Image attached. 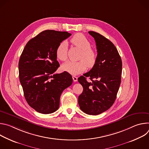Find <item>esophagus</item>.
Returning a JSON list of instances; mask_svg holds the SVG:
<instances>
[{
	"label": "esophagus",
	"instance_id": "esophagus-1",
	"mask_svg": "<svg viewBox=\"0 0 149 149\" xmlns=\"http://www.w3.org/2000/svg\"><path fill=\"white\" fill-rule=\"evenodd\" d=\"M72 78H73V81L74 82H76V81H78V78L77 77H75V76H72Z\"/></svg>",
	"mask_w": 149,
	"mask_h": 149
}]
</instances>
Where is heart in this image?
<instances>
[{"mask_svg":"<svg viewBox=\"0 0 149 149\" xmlns=\"http://www.w3.org/2000/svg\"><path fill=\"white\" fill-rule=\"evenodd\" d=\"M72 44L82 50L78 62L68 61L62 65V69L70 74L76 75L86 71L87 66L92 68L97 61L96 52L91 48V45L89 40L82 33L75 34L71 39ZM56 58L61 61H65L68 58L67 44L63 41L58 45L56 49Z\"/></svg>","mask_w":149,"mask_h":149,"instance_id":"b5f03b06","label":"heart"}]
</instances>
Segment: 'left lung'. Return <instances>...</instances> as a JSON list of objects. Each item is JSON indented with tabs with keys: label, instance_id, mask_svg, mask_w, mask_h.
<instances>
[{
	"label": "left lung",
	"instance_id": "1",
	"mask_svg": "<svg viewBox=\"0 0 149 149\" xmlns=\"http://www.w3.org/2000/svg\"><path fill=\"white\" fill-rule=\"evenodd\" d=\"M88 33L95 39L97 58L93 68L78 79L83 87L78 104L83 112L95 116L109 109L116 100L121 83L122 61L110 40L94 31ZM87 77L91 82L86 81Z\"/></svg>",
	"mask_w": 149,
	"mask_h": 149
}]
</instances>
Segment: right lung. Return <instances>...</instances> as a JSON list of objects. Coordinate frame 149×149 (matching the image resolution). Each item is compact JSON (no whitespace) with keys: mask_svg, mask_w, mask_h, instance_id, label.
<instances>
[{"mask_svg":"<svg viewBox=\"0 0 149 149\" xmlns=\"http://www.w3.org/2000/svg\"><path fill=\"white\" fill-rule=\"evenodd\" d=\"M71 35L67 32L42 31L28 41L19 61V77L25 98L35 111L51 114L59 106L60 96L72 83L64 71L52 75L59 67L56 49Z\"/></svg>","mask_w":149,"mask_h":149,"instance_id":"right-lung-1","label":"right lung"}]
</instances>
